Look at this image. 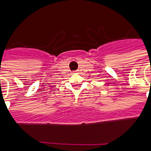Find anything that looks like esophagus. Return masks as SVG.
<instances>
[{"instance_id":"obj_1","label":"esophagus","mask_w":151,"mask_h":151,"mask_svg":"<svg viewBox=\"0 0 151 151\" xmlns=\"http://www.w3.org/2000/svg\"><path fill=\"white\" fill-rule=\"evenodd\" d=\"M77 72H78V71H75V73H77Z\"/></svg>"}]
</instances>
